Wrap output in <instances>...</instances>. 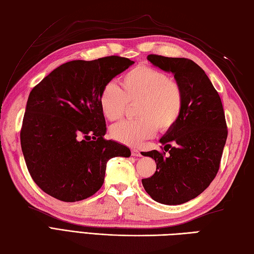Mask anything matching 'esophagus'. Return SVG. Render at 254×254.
I'll use <instances>...</instances> for the list:
<instances>
[{"label": "esophagus", "instance_id": "obj_1", "mask_svg": "<svg viewBox=\"0 0 254 254\" xmlns=\"http://www.w3.org/2000/svg\"><path fill=\"white\" fill-rule=\"evenodd\" d=\"M131 153H132V156H134V157H141V156H142L141 152H139V150L136 149V148H132Z\"/></svg>", "mask_w": 254, "mask_h": 254}]
</instances>
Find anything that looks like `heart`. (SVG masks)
<instances>
[{
    "label": "heart",
    "instance_id": "obj_1",
    "mask_svg": "<svg viewBox=\"0 0 254 254\" xmlns=\"http://www.w3.org/2000/svg\"><path fill=\"white\" fill-rule=\"evenodd\" d=\"M183 101L180 84L148 65L128 69L120 78V88L108 83L99 97L101 111L110 121L123 117L127 102H137V120L122 121L110 128L111 136L127 145H137L152 137L156 128L168 131L180 118Z\"/></svg>",
    "mask_w": 254,
    "mask_h": 254
}]
</instances>
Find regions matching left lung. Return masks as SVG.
Masks as SVG:
<instances>
[{"label": "left lung", "mask_w": 254, "mask_h": 254, "mask_svg": "<svg viewBox=\"0 0 254 254\" xmlns=\"http://www.w3.org/2000/svg\"><path fill=\"white\" fill-rule=\"evenodd\" d=\"M147 60L174 74L185 95L180 118L159 142L157 150L142 153L156 163L155 174L142 183L154 201L179 205L199 195L216 177L227 139L223 104L207 75L185 58L149 55Z\"/></svg>", "instance_id": "8db88e82"}]
</instances>
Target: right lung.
<instances>
[{
  "label": "right lung",
  "instance_id": "1",
  "mask_svg": "<svg viewBox=\"0 0 254 254\" xmlns=\"http://www.w3.org/2000/svg\"><path fill=\"white\" fill-rule=\"evenodd\" d=\"M134 61L106 57L71 61L46 76L27 100L20 145L32 180L63 202L93 195L104 183L108 160L131 150L107 141L99 105L102 88Z\"/></svg>",
  "mask_w": 254,
  "mask_h": 254
}]
</instances>
